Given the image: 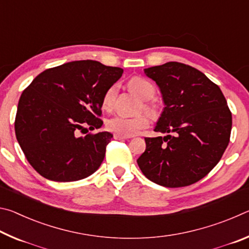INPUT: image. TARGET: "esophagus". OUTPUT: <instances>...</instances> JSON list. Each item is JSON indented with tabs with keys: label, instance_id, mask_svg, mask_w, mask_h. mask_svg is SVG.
<instances>
[{
	"label": "esophagus",
	"instance_id": "obj_1",
	"mask_svg": "<svg viewBox=\"0 0 249 249\" xmlns=\"http://www.w3.org/2000/svg\"><path fill=\"white\" fill-rule=\"evenodd\" d=\"M128 136H123V135H120V134H114V140L117 141H122V140H128Z\"/></svg>",
	"mask_w": 249,
	"mask_h": 249
}]
</instances>
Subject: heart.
<instances>
[{
    "label": "heart",
    "mask_w": 249,
    "mask_h": 249,
    "mask_svg": "<svg viewBox=\"0 0 249 249\" xmlns=\"http://www.w3.org/2000/svg\"><path fill=\"white\" fill-rule=\"evenodd\" d=\"M128 87L133 93L136 94L138 98L142 101H148L154 98L155 95V87L148 80L141 77H135L130 79L128 82ZM117 94V84H113L105 91L102 98V107L105 111H111L114 107L115 98ZM145 108L151 114L155 113L154 107L150 104H145ZM149 124L148 116L145 114L135 116V117H126L122 115H115L108 119L107 122V127L116 134L123 135V136H133V135L140 133L142 129L146 128Z\"/></svg>",
    "instance_id": "1"
}]
</instances>
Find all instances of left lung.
Masks as SVG:
<instances>
[{
    "instance_id": "left-lung-1",
    "label": "left lung",
    "mask_w": 249,
    "mask_h": 249,
    "mask_svg": "<svg viewBox=\"0 0 249 249\" xmlns=\"http://www.w3.org/2000/svg\"><path fill=\"white\" fill-rule=\"evenodd\" d=\"M144 72L158 86L165 105L154 130L167 135L145 138L138 166L162 187L190 185L217 165L229 145L231 113L226 100L204 73L180 62Z\"/></svg>"
}]
</instances>
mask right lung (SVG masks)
<instances>
[{"label": "right lung", "instance_id": "obj_1", "mask_svg": "<svg viewBox=\"0 0 249 249\" xmlns=\"http://www.w3.org/2000/svg\"><path fill=\"white\" fill-rule=\"evenodd\" d=\"M123 69L94 60L67 62L45 70L23 91L15 134L28 162L44 178L70 182L99 169L108 132L78 136L84 126L100 128L102 98Z\"/></svg>", "mask_w": 249, "mask_h": 249}]
</instances>
